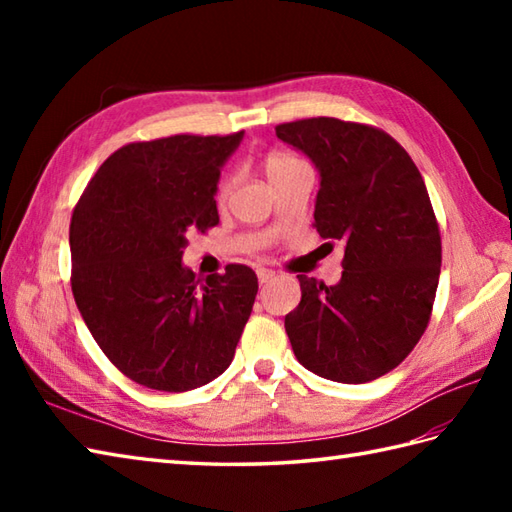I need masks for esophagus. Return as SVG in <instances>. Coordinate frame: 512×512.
Here are the masks:
<instances>
[{
	"label": "esophagus",
	"mask_w": 512,
	"mask_h": 512,
	"mask_svg": "<svg viewBox=\"0 0 512 512\" xmlns=\"http://www.w3.org/2000/svg\"><path fill=\"white\" fill-rule=\"evenodd\" d=\"M275 277V270H270V268H257V279H259V284H268L270 279Z\"/></svg>",
	"instance_id": "1"
}]
</instances>
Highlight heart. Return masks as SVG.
<instances>
[{"instance_id": "heart-1", "label": "heart", "mask_w": 512, "mask_h": 512, "mask_svg": "<svg viewBox=\"0 0 512 512\" xmlns=\"http://www.w3.org/2000/svg\"><path fill=\"white\" fill-rule=\"evenodd\" d=\"M299 165H303V162L295 156L286 154V151H273V154H268L266 160H264V169H266L268 180H275L279 176H284V173H288L290 169H295ZM226 189H228V182H222L220 193H224Z\"/></svg>"}]
</instances>
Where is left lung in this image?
<instances>
[{"mask_svg": "<svg viewBox=\"0 0 512 512\" xmlns=\"http://www.w3.org/2000/svg\"><path fill=\"white\" fill-rule=\"evenodd\" d=\"M275 132L319 169L314 228L345 244L339 284L297 275L292 352L321 378L369 383L405 361L431 317L442 244L427 187L383 129L319 116Z\"/></svg>", "mask_w": 512, "mask_h": 512, "instance_id": "left-lung-1", "label": "left lung"}]
</instances>
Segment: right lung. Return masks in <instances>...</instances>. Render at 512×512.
Masks as SVG:
<instances>
[{
  "instance_id": "right-lung-1",
  "label": "right lung",
  "mask_w": 512,
  "mask_h": 512,
  "mask_svg": "<svg viewBox=\"0 0 512 512\" xmlns=\"http://www.w3.org/2000/svg\"><path fill=\"white\" fill-rule=\"evenodd\" d=\"M244 132L129 143L85 187L70 222L72 295L103 354L134 383L189 391L231 365L257 275L231 264L200 284L189 231L220 222L217 182Z\"/></svg>"
}]
</instances>
